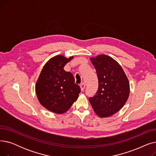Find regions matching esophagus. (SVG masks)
<instances>
[{"mask_svg":"<svg viewBox=\"0 0 156 156\" xmlns=\"http://www.w3.org/2000/svg\"><path fill=\"white\" fill-rule=\"evenodd\" d=\"M80 88H81V91H83L85 88V84L84 83H81L80 85Z\"/></svg>","mask_w":156,"mask_h":156,"instance_id":"34e87169","label":"esophagus"}]
</instances>
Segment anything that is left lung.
I'll list each match as a JSON object with an SVG mask.
<instances>
[{"label":"left lung","mask_w":156,"mask_h":156,"mask_svg":"<svg viewBox=\"0 0 156 156\" xmlns=\"http://www.w3.org/2000/svg\"><path fill=\"white\" fill-rule=\"evenodd\" d=\"M99 81L95 95L89 98L94 112L101 118L118 112L126 102L129 95V83L119 63L104 54L91 57Z\"/></svg>","instance_id":"1"}]
</instances>
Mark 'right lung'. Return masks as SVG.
<instances>
[{
    "label": "right lung",
    "mask_w": 156,
    "mask_h": 156,
    "mask_svg": "<svg viewBox=\"0 0 156 156\" xmlns=\"http://www.w3.org/2000/svg\"><path fill=\"white\" fill-rule=\"evenodd\" d=\"M73 58L61 55L52 57L45 64L37 80L35 92L38 101L51 112H66L80 93V87L75 83L73 74L64 69Z\"/></svg>",
    "instance_id": "1"
}]
</instances>
